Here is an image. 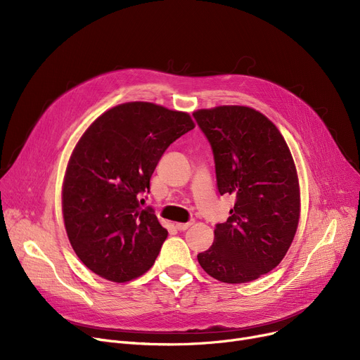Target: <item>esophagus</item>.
<instances>
[{"mask_svg": "<svg viewBox=\"0 0 360 360\" xmlns=\"http://www.w3.org/2000/svg\"><path fill=\"white\" fill-rule=\"evenodd\" d=\"M195 221L194 220H190V221H186V223H176V229L178 231H186L188 228H190V226H193Z\"/></svg>", "mask_w": 360, "mask_h": 360, "instance_id": "34e87169", "label": "esophagus"}]
</instances>
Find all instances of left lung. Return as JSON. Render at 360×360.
I'll list each match as a JSON object with an SVG mask.
<instances>
[{"instance_id":"1","label":"left lung","mask_w":360,"mask_h":360,"mask_svg":"<svg viewBox=\"0 0 360 360\" xmlns=\"http://www.w3.org/2000/svg\"><path fill=\"white\" fill-rule=\"evenodd\" d=\"M193 117L212 146L220 195L235 197L198 262L219 281H252L278 266L297 229L300 195L290 150L252 108L219 106Z\"/></svg>"}]
</instances>
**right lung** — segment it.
I'll list each match as a JSON object with an SVG mask.
<instances>
[{
    "label": "right lung",
    "instance_id": "obj_1",
    "mask_svg": "<svg viewBox=\"0 0 360 360\" xmlns=\"http://www.w3.org/2000/svg\"><path fill=\"white\" fill-rule=\"evenodd\" d=\"M193 128L188 113L147 102L118 105L87 128L67 167L63 213L89 270L125 283L153 266L167 231L141 195L165 150Z\"/></svg>",
    "mask_w": 360,
    "mask_h": 360
}]
</instances>
